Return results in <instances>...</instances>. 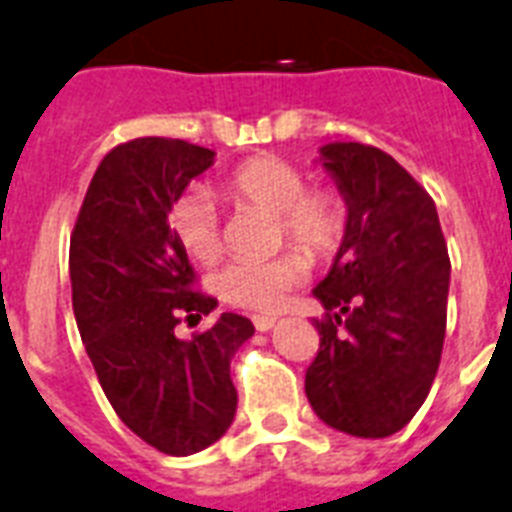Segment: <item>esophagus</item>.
Wrapping results in <instances>:
<instances>
[{"label": "esophagus", "mask_w": 512, "mask_h": 512, "mask_svg": "<svg viewBox=\"0 0 512 512\" xmlns=\"http://www.w3.org/2000/svg\"><path fill=\"white\" fill-rule=\"evenodd\" d=\"M252 323H255L257 331H270V328L278 323V318H273V315H255V318H252Z\"/></svg>", "instance_id": "esophagus-1"}]
</instances>
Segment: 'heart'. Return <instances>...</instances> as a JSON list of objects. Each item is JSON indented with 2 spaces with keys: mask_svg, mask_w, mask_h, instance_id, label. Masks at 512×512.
Masks as SVG:
<instances>
[{
  "mask_svg": "<svg viewBox=\"0 0 512 512\" xmlns=\"http://www.w3.org/2000/svg\"><path fill=\"white\" fill-rule=\"evenodd\" d=\"M223 189L236 199L276 215L281 236L307 255H326L336 247L344 228L342 199L334 191L305 189L302 170L278 157H252L236 165ZM168 226L178 244L199 263L220 255V215L205 189H186L168 210ZM305 278V260L278 255L270 260H236L218 276L220 297L231 305L273 313Z\"/></svg>",
  "mask_w": 512,
  "mask_h": 512,
  "instance_id": "heart-1",
  "label": "heart"
}]
</instances>
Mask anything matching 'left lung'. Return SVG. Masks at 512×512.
Returning a JSON list of instances; mask_svg holds the SVG:
<instances>
[{
    "instance_id": "left-lung-1",
    "label": "left lung",
    "mask_w": 512,
    "mask_h": 512,
    "mask_svg": "<svg viewBox=\"0 0 512 512\" xmlns=\"http://www.w3.org/2000/svg\"><path fill=\"white\" fill-rule=\"evenodd\" d=\"M347 205L305 394L326 426L363 439L405 429L442 360L450 257L434 199L400 162L357 141L318 157Z\"/></svg>"
}]
</instances>
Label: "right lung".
Returning <instances> with one entry per match:
<instances>
[{
  "label": "right lung",
  "mask_w": 512,
  "mask_h": 512,
  "mask_svg": "<svg viewBox=\"0 0 512 512\" xmlns=\"http://www.w3.org/2000/svg\"><path fill=\"white\" fill-rule=\"evenodd\" d=\"M213 149L181 139H134L107 152L70 236L73 313L107 400L128 429L165 455H194L234 423L231 357L255 334L249 318L223 313L213 328L178 339L176 326L213 313L194 292L186 249L168 210Z\"/></svg>",
  "instance_id": "add662e5"
}]
</instances>
